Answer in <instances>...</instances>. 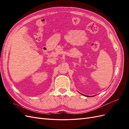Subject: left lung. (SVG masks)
<instances>
[{
	"instance_id": "obj_1",
	"label": "left lung",
	"mask_w": 129,
	"mask_h": 129,
	"mask_svg": "<svg viewBox=\"0 0 129 129\" xmlns=\"http://www.w3.org/2000/svg\"><path fill=\"white\" fill-rule=\"evenodd\" d=\"M82 94V93H81ZM82 95H84V96H86V97H93V96H87V95H83V94H82Z\"/></svg>"
}]
</instances>
